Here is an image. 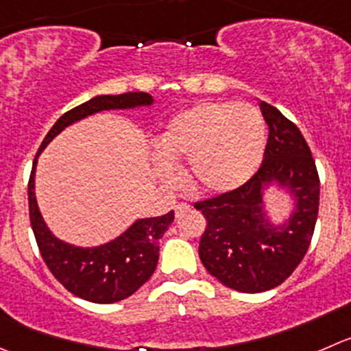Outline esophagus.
<instances>
[{"label":"esophagus","instance_id":"esophagus-1","mask_svg":"<svg viewBox=\"0 0 351 351\" xmlns=\"http://www.w3.org/2000/svg\"><path fill=\"white\" fill-rule=\"evenodd\" d=\"M189 209H190V206H189V204H186V202H180L178 206L175 207L176 217H180V216H182L183 213H186V210H189Z\"/></svg>","mask_w":351,"mask_h":351}]
</instances>
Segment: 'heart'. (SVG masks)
Masks as SVG:
<instances>
[{"mask_svg": "<svg viewBox=\"0 0 351 351\" xmlns=\"http://www.w3.org/2000/svg\"><path fill=\"white\" fill-rule=\"evenodd\" d=\"M156 171L166 185H176L173 166L189 162L190 182L207 195L234 192L261 166L266 123L248 104L200 103L171 118L161 137Z\"/></svg>", "mask_w": 351, "mask_h": 351, "instance_id": "obj_1", "label": "heart"}]
</instances>
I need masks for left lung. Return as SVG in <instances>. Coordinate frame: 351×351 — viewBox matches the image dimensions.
I'll use <instances>...</instances> for the list:
<instances>
[{
  "instance_id": "left-lung-1",
  "label": "left lung",
  "mask_w": 351,
  "mask_h": 351,
  "mask_svg": "<svg viewBox=\"0 0 351 351\" xmlns=\"http://www.w3.org/2000/svg\"><path fill=\"white\" fill-rule=\"evenodd\" d=\"M269 127L258 171L234 192L195 204L207 226L199 255L210 276L231 290L261 293L283 283L302 262L314 234L319 210L317 168L297 125L261 101ZM285 191L292 199L291 216L273 223L265 210V192Z\"/></svg>"
}]
</instances>
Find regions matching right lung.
Listing matches in <instances>:
<instances>
[{
	"mask_svg": "<svg viewBox=\"0 0 351 351\" xmlns=\"http://www.w3.org/2000/svg\"><path fill=\"white\" fill-rule=\"evenodd\" d=\"M154 104L147 93L96 96L64 113L44 137L29 180V214L37 247L53 276L70 293L94 304H114L134 295L154 273L159 258V238L175 221V213L142 217L120 237L97 247H77L51 233L36 199L37 158L56 135L70 125L110 110H135Z\"/></svg>",
	"mask_w": 351,
	"mask_h": 351,
	"instance_id": "1",
	"label": "right lung"
}]
</instances>
